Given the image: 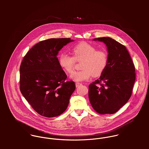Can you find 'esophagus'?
<instances>
[{
    "label": "esophagus",
    "mask_w": 149,
    "mask_h": 149,
    "mask_svg": "<svg viewBox=\"0 0 149 149\" xmlns=\"http://www.w3.org/2000/svg\"><path fill=\"white\" fill-rule=\"evenodd\" d=\"M80 85H81V83H76V87H79V86H80Z\"/></svg>",
    "instance_id": "34e87169"
}]
</instances>
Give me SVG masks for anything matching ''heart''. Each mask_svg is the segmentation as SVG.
<instances>
[{
	"label": "heart",
	"instance_id": "heart-1",
	"mask_svg": "<svg viewBox=\"0 0 149 149\" xmlns=\"http://www.w3.org/2000/svg\"><path fill=\"white\" fill-rule=\"evenodd\" d=\"M73 57L62 53L59 57V64L65 71L71 73L74 68L76 61H81L80 71L73 72L70 79L77 82L87 81L92 75L97 77L101 75L106 68L108 56L104 50H97L93 46L81 43L72 49Z\"/></svg>",
	"mask_w": 149,
	"mask_h": 149
}]
</instances>
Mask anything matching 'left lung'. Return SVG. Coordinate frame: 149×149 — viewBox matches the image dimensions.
Returning <instances> with one entry per match:
<instances>
[{
    "label": "left lung",
    "instance_id": "obj_1",
    "mask_svg": "<svg viewBox=\"0 0 149 149\" xmlns=\"http://www.w3.org/2000/svg\"><path fill=\"white\" fill-rule=\"evenodd\" d=\"M93 40L106 45L108 61L100 78L89 85V102L97 113L112 114L125 105L131 96L135 80L134 65L121 43L109 37Z\"/></svg>",
    "mask_w": 149,
    "mask_h": 149
}]
</instances>
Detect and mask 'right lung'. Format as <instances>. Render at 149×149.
<instances>
[{
	"mask_svg": "<svg viewBox=\"0 0 149 149\" xmlns=\"http://www.w3.org/2000/svg\"><path fill=\"white\" fill-rule=\"evenodd\" d=\"M74 41L70 38H50L35 45L24 57L20 66V90L33 108L45 117L62 114L76 89L57 57L61 49Z\"/></svg>",
	"mask_w": 149,
	"mask_h": 149,
	"instance_id": "add662e5",
	"label": "right lung"
}]
</instances>
